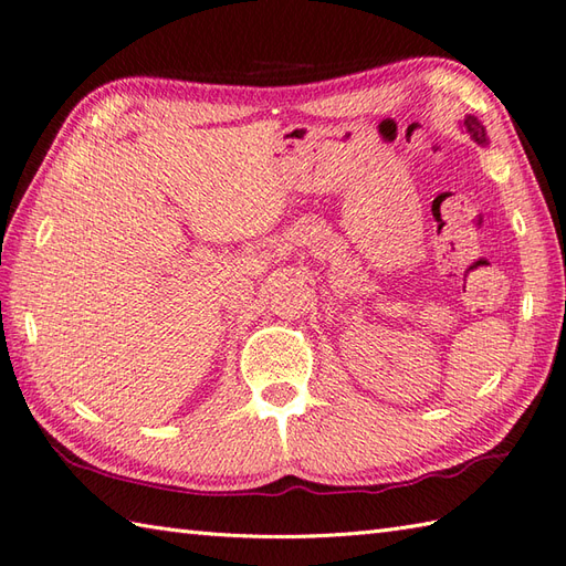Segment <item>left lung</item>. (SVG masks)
<instances>
[{
    "mask_svg": "<svg viewBox=\"0 0 566 566\" xmlns=\"http://www.w3.org/2000/svg\"><path fill=\"white\" fill-rule=\"evenodd\" d=\"M463 125H465V129L470 133V137L475 139L478 144H484V142H488V135H484V127H482V123L478 120L475 115H468Z\"/></svg>",
    "mask_w": 566,
    "mask_h": 566,
    "instance_id": "1",
    "label": "left lung"
}]
</instances>
